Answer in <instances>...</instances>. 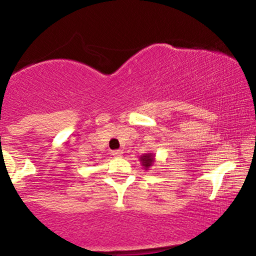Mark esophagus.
Listing matches in <instances>:
<instances>
[{
    "mask_svg": "<svg viewBox=\"0 0 256 256\" xmlns=\"http://www.w3.org/2000/svg\"><path fill=\"white\" fill-rule=\"evenodd\" d=\"M112 155L116 158H120L122 155V150H120V149H118V150H113L112 152Z\"/></svg>",
    "mask_w": 256,
    "mask_h": 256,
    "instance_id": "esophagus-1",
    "label": "esophagus"
}]
</instances>
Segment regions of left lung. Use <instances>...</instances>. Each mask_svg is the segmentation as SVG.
Returning <instances> with one entry per match:
<instances>
[{
  "label": "left lung",
  "mask_w": 256,
  "mask_h": 256,
  "mask_svg": "<svg viewBox=\"0 0 256 256\" xmlns=\"http://www.w3.org/2000/svg\"><path fill=\"white\" fill-rule=\"evenodd\" d=\"M140 162L142 166L146 167V170H148V167L152 166V164L154 162V158H152V154H146L140 158Z\"/></svg>",
  "instance_id": "1"
}]
</instances>
